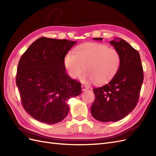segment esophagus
<instances>
[{"label": "esophagus", "instance_id": "esophagus-1", "mask_svg": "<svg viewBox=\"0 0 156 156\" xmlns=\"http://www.w3.org/2000/svg\"><path fill=\"white\" fill-rule=\"evenodd\" d=\"M81 88H82V90L84 91V90H88L89 88V87L87 85H85V84H82Z\"/></svg>", "mask_w": 156, "mask_h": 156}]
</instances>
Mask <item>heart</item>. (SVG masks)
Wrapping results in <instances>:
<instances>
[{
  "label": "heart",
  "instance_id": "b5f03b06",
  "mask_svg": "<svg viewBox=\"0 0 156 156\" xmlns=\"http://www.w3.org/2000/svg\"><path fill=\"white\" fill-rule=\"evenodd\" d=\"M120 64L119 51L101 43L80 45L75 48V53L69 51L64 58V66L71 77H77L85 69L83 81L92 80L96 84L109 81L118 72Z\"/></svg>",
  "mask_w": 156,
  "mask_h": 156
}]
</instances>
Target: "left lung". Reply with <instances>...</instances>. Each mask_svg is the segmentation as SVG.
Wrapping results in <instances>:
<instances>
[{
  "instance_id": "left-lung-1",
  "label": "left lung",
  "mask_w": 156,
  "mask_h": 156,
  "mask_svg": "<svg viewBox=\"0 0 156 156\" xmlns=\"http://www.w3.org/2000/svg\"><path fill=\"white\" fill-rule=\"evenodd\" d=\"M102 40V37H95ZM110 44L119 51L121 64L111 81L100 88H93L95 100L91 107L94 119L103 122H116L124 119L139 101L143 82V68L139 52L121 38Z\"/></svg>"
}]
</instances>
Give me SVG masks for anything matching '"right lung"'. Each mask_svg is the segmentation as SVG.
Instances as JSON below:
<instances>
[{
	"label": "right lung",
	"mask_w": 156,
	"mask_h": 156,
	"mask_svg": "<svg viewBox=\"0 0 156 156\" xmlns=\"http://www.w3.org/2000/svg\"><path fill=\"white\" fill-rule=\"evenodd\" d=\"M77 41L41 37L23 54L16 84L22 105L34 119L53 124L68 114V101L81 93V84L66 73L65 55Z\"/></svg>",
	"instance_id": "obj_1"
}]
</instances>
